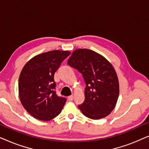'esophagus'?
Instances as JSON below:
<instances>
[{
  "label": "esophagus",
  "mask_w": 149,
  "mask_h": 149,
  "mask_svg": "<svg viewBox=\"0 0 149 149\" xmlns=\"http://www.w3.org/2000/svg\"><path fill=\"white\" fill-rule=\"evenodd\" d=\"M73 99H74V96H73V95H70V96L68 97V101H72L73 100Z\"/></svg>",
  "instance_id": "esophagus-1"
}]
</instances>
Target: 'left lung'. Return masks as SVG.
Wrapping results in <instances>:
<instances>
[{"instance_id": "8db88e82", "label": "left lung", "mask_w": 149, "mask_h": 149, "mask_svg": "<svg viewBox=\"0 0 149 149\" xmlns=\"http://www.w3.org/2000/svg\"><path fill=\"white\" fill-rule=\"evenodd\" d=\"M67 63L83 74L86 87L85 101L78 107L91 119L107 117L115 109L119 94V83L113 65L98 53L77 49Z\"/></svg>"}]
</instances>
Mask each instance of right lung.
<instances>
[{
	"label": "right lung",
	"instance_id": "1",
	"mask_svg": "<svg viewBox=\"0 0 149 149\" xmlns=\"http://www.w3.org/2000/svg\"><path fill=\"white\" fill-rule=\"evenodd\" d=\"M69 51L54 50L36 55L26 62L18 82L20 102L32 117L41 121L56 117L66 99L58 97L54 90V74Z\"/></svg>",
	"mask_w": 149,
	"mask_h": 149
}]
</instances>
